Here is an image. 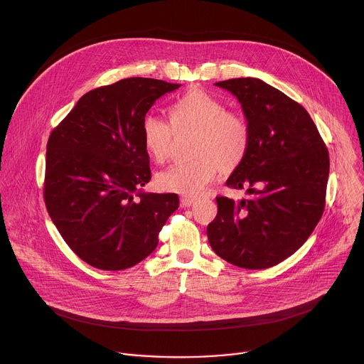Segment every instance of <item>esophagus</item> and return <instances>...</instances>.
Returning <instances> with one entry per match:
<instances>
[{"mask_svg":"<svg viewBox=\"0 0 364 364\" xmlns=\"http://www.w3.org/2000/svg\"><path fill=\"white\" fill-rule=\"evenodd\" d=\"M180 203H181V205H183V207H191V205H194V204H196V198H191V197H183V198L180 200Z\"/></svg>","mask_w":364,"mask_h":364,"instance_id":"1","label":"esophagus"}]
</instances>
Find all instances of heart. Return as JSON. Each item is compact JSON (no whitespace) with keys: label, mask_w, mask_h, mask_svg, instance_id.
<instances>
[{"label":"heart","mask_w":364,"mask_h":364,"mask_svg":"<svg viewBox=\"0 0 364 364\" xmlns=\"http://www.w3.org/2000/svg\"><path fill=\"white\" fill-rule=\"evenodd\" d=\"M170 122L146 114L141 124L142 145L159 164L166 163L176 135H194L187 164L174 166L157 176V186L164 191L184 197H198L216 177L230 174L245 161L250 146L247 121L229 112L225 103L200 87H193L170 108Z\"/></svg>","instance_id":"heart-1"}]
</instances>
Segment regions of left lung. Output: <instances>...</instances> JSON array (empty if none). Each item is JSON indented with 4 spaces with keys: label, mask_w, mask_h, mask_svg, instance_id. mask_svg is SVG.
Returning a JSON list of instances; mask_svg holds the SVG:
<instances>
[{
    "label": "left lung",
    "mask_w": 364,
    "mask_h": 364,
    "mask_svg": "<svg viewBox=\"0 0 364 364\" xmlns=\"http://www.w3.org/2000/svg\"><path fill=\"white\" fill-rule=\"evenodd\" d=\"M215 85L237 97L250 128L246 159L226 181L249 198L216 197L207 237L229 264L267 269L295 253L320 222L328 149L305 108L274 86L256 77Z\"/></svg>",
    "instance_id": "8db88e82"
}]
</instances>
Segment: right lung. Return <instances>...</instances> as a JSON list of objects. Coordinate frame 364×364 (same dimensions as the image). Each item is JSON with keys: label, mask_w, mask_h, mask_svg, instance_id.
<instances>
[{"label": "right lung", "mask_w": 364, "mask_h": 364, "mask_svg": "<svg viewBox=\"0 0 364 364\" xmlns=\"http://www.w3.org/2000/svg\"><path fill=\"white\" fill-rule=\"evenodd\" d=\"M181 85L128 77L85 93L47 141L44 201L69 247L93 268L122 271L159 245L177 194L144 193L151 180L141 124Z\"/></svg>", "instance_id": "obj_1"}]
</instances>
